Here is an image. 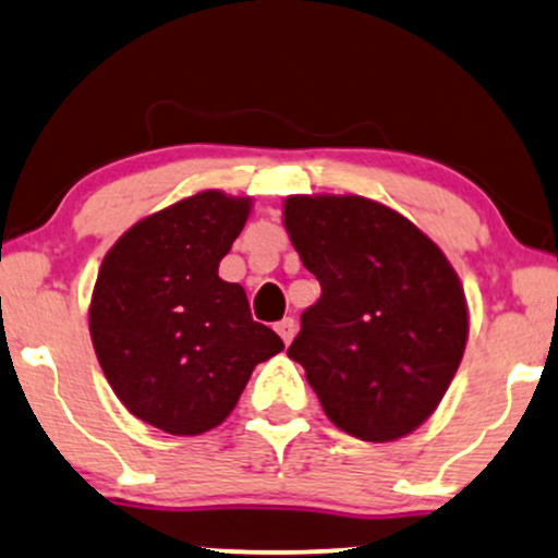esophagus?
<instances>
[{
	"mask_svg": "<svg viewBox=\"0 0 558 558\" xmlns=\"http://www.w3.org/2000/svg\"><path fill=\"white\" fill-rule=\"evenodd\" d=\"M275 331H278V335H280V340H283L286 344H291L293 335H295V322L291 319V316H288V319L275 324Z\"/></svg>",
	"mask_w": 558,
	"mask_h": 558,
	"instance_id": "esophagus-1",
	"label": "esophagus"
}]
</instances>
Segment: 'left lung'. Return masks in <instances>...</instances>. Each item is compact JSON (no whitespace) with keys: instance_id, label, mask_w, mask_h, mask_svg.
<instances>
[{"instance_id":"8db88e82","label":"left lung","mask_w":558,"mask_h":558,"mask_svg":"<svg viewBox=\"0 0 558 558\" xmlns=\"http://www.w3.org/2000/svg\"><path fill=\"white\" fill-rule=\"evenodd\" d=\"M283 223L322 286L288 357L348 435H409L446 397L466 350L453 265L409 218L361 195H291Z\"/></svg>"}]
</instances>
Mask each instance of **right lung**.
Wrapping results in <instances>:
<instances>
[{"instance_id":"add662e5","label":"right lung","mask_w":558,"mask_h":558,"mask_svg":"<svg viewBox=\"0 0 558 558\" xmlns=\"http://www.w3.org/2000/svg\"><path fill=\"white\" fill-rule=\"evenodd\" d=\"M252 197L203 190L141 218L105 255L89 303L97 361L133 417L169 435L221 425L257 363L283 350L218 278Z\"/></svg>"}]
</instances>
